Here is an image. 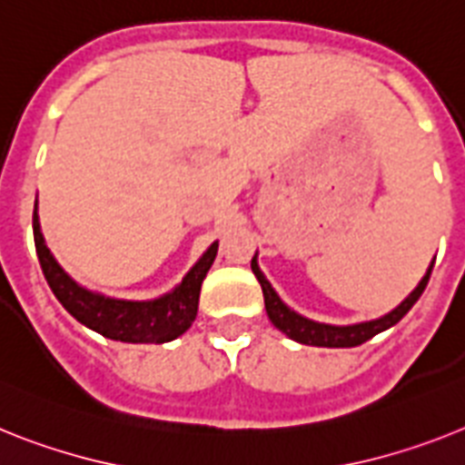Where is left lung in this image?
Masks as SVG:
<instances>
[{
  "label": "left lung",
  "mask_w": 465,
  "mask_h": 465,
  "mask_svg": "<svg viewBox=\"0 0 465 465\" xmlns=\"http://www.w3.org/2000/svg\"><path fill=\"white\" fill-rule=\"evenodd\" d=\"M435 264V262H432ZM432 264L428 269V274L423 276L416 291L409 295L404 302H401L397 310H392L390 314H385L383 319H376V322H366V323H357V326H326V323H317V322H310V319L300 317L295 314L292 310H288L283 302L279 300V295L274 292V288L269 286V281L264 279L260 267H257L255 257L251 260V267H252V274L257 276L260 281V286H262L264 292V310H267V317L272 319L276 329L283 331L288 338L292 341L302 342V345H314V347H357L361 342L371 341L373 335L381 333V331L390 329V326H395L404 314L413 307V302L420 298V292L425 291L428 286V279L432 274Z\"/></svg>",
  "instance_id": "1"
}]
</instances>
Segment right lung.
<instances>
[{"label": "right lung", "mask_w": 465, "mask_h": 465, "mask_svg": "<svg viewBox=\"0 0 465 465\" xmlns=\"http://www.w3.org/2000/svg\"><path fill=\"white\" fill-rule=\"evenodd\" d=\"M33 233L42 272H45L46 283L58 298V302L80 323L94 329L96 333L106 335L111 341L123 342H167L184 333L191 322L196 319L203 279L217 255V243H213L208 252L198 260L196 267L191 269L184 281L165 298L151 300V302H130V300L94 295L77 286L75 281L58 267V262L46 248L37 213H33Z\"/></svg>", "instance_id": "add662e5"}]
</instances>
